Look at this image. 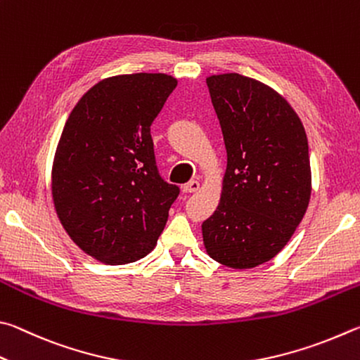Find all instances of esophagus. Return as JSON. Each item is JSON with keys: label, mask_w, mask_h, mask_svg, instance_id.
Returning <instances> with one entry per match:
<instances>
[{"label": "esophagus", "mask_w": 360, "mask_h": 360, "mask_svg": "<svg viewBox=\"0 0 360 360\" xmlns=\"http://www.w3.org/2000/svg\"><path fill=\"white\" fill-rule=\"evenodd\" d=\"M199 188H200L199 181L198 180H191V181H188V184L184 186V191L185 193H196Z\"/></svg>", "instance_id": "obj_1"}]
</instances>
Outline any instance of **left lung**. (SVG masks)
<instances>
[{
    "label": "left lung",
    "mask_w": 360,
    "mask_h": 360,
    "mask_svg": "<svg viewBox=\"0 0 360 360\" xmlns=\"http://www.w3.org/2000/svg\"><path fill=\"white\" fill-rule=\"evenodd\" d=\"M228 151L221 200L202 223L207 253L232 269L272 259L292 237L311 194L307 134L272 88L231 72L207 79Z\"/></svg>",
    "instance_id": "obj_1"
}]
</instances>
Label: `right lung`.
<instances>
[{"label": "right lung", "instance_id": "obj_1", "mask_svg": "<svg viewBox=\"0 0 360 360\" xmlns=\"http://www.w3.org/2000/svg\"><path fill=\"white\" fill-rule=\"evenodd\" d=\"M176 80L117 75L90 88L63 128L52 169L56 213L69 237L107 264L155 248L180 188L160 175L150 126Z\"/></svg>", "mask_w": 360, "mask_h": 360}]
</instances>
